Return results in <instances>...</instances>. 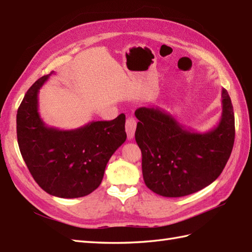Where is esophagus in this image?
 <instances>
[{
    "mask_svg": "<svg viewBox=\"0 0 252 252\" xmlns=\"http://www.w3.org/2000/svg\"><path fill=\"white\" fill-rule=\"evenodd\" d=\"M135 129H136V120L133 117H129L126 122V131L129 140H132V138L134 137Z\"/></svg>",
    "mask_w": 252,
    "mask_h": 252,
    "instance_id": "esophagus-1",
    "label": "esophagus"
}]
</instances>
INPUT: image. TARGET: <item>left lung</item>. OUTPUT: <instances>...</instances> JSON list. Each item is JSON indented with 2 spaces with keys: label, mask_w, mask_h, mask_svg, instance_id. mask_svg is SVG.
I'll list each match as a JSON object with an SVG mask.
<instances>
[{
  "label": "left lung",
  "mask_w": 252,
  "mask_h": 252,
  "mask_svg": "<svg viewBox=\"0 0 252 252\" xmlns=\"http://www.w3.org/2000/svg\"><path fill=\"white\" fill-rule=\"evenodd\" d=\"M135 141L142 152L146 186L163 197L192 194L215 182L231 156L235 140L232 100L222 89V115L217 126L195 132L164 109H136Z\"/></svg>",
  "instance_id": "obj_1"
}]
</instances>
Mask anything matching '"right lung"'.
I'll return each mask as SVG.
<instances>
[{
	"label": "right lung",
	"mask_w": 252,
	"mask_h": 252,
	"mask_svg": "<svg viewBox=\"0 0 252 252\" xmlns=\"http://www.w3.org/2000/svg\"><path fill=\"white\" fill-rule=\"evenodd\" d=\"M52 73L32 84L17 110L19 149L31 175L47 194L83 197L99 186L107 162L126 142V116L74 130L47 126L39 114V91Z\"/></svg>",
	"instance_id": "obj_1"
}]
</instances>
